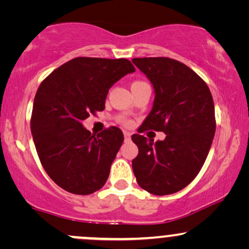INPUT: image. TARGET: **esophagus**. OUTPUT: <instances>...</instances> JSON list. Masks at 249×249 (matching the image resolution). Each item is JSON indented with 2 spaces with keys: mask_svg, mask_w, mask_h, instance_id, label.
<instances>
[{
  "mask_svg": "<svg viewBox=\"0 0 249 249\" xmlns=\"http://www.w3.org/2000/svg\"><path fill=\"white\" fill-rule=\"evenodd\" d=\"M124 138H125V141H126V142L130 141V138H131V133H130V132H127V131H124Z\"/></svg>",
  "mask_w": 249,
  "mask_h": 249,
  "instance_id": "esophagus-1",
  "label": "esophagus"
}]
</instances>
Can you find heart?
<instances>
[{
    "label": "heart",
    "instance_id": "heart-1",
    "mask_svg": "<svg viewBox=\"0 0 249 249\" xmlns=\"http://www.w3.org/2000/svg\"><path fill=\"white\" fill-rule=\"evenodd\" d=\"M138 83H142V82H139V81H136V82H133L132 83V85H136V84H138ZM132 85H131V87H132ZM119 122L122 123L123 125H125V126H128V125L131 124V121L130 119H127L126 117H119Z\"/></svg>",
    "mask_w": 249,
    "mask_h": 249
}]
</instances>
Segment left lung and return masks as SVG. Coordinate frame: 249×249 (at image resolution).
Returning <instances> with one entry per match:
<instances>
[{
	"label": "left lung",
	"mask_w": 249,
	"mask_h": 249,
	"mask_svg": "<svg viewBox=\"0 0 249 249\" xmlns=\"http://www.w3.org/2000/svg\"><path fill=\"white\" fill-rule=\"evenodd\" d=\"M132 62L156 93L139 134L132 136L139 150L133 173L148 193H176L198 176L210 152L216 126L212 93L201 77L176 59L142 57ZM147 129L161 130L167 137L153 143L140 134Z\"/></svg>",
	"instance_id": "left-lung-1"
}]
</instances>
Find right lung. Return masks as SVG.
<instances>
[{
  "label": "right lung",
  "mask_w": 249,
  "mask_h": 249,
  "mask_svg": "<svg viewBox=\"0 0 249 249\" xmlns=\"http://www.w3.org/2000/svg\"><path fill=\"white\" fill-rule=\"evenodd\" d=\"M136 69L128 59L76 57L41 83L30 128L41 164L67 192L88 196L104 186L121 148V128L91 134L82 122L105 108L108 89Z\"/></svg>",
  "instance_id": "add662e5"
}]
</instances>
